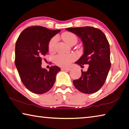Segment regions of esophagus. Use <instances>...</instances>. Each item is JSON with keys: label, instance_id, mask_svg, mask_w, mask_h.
<instances>
[{"label": "esophagus", "instance_id": "1", "mask_svg": "<svg viewBox=\"0 0 129 129\" xmlns=\"http://www.w3.org/2000/svg\"><path fill=\"white\" fill-rule=\"evenodd\" d=\"M62 71H71V68H61Z\"/></svg>", "mask_w": 129, "mask_h": 129}]
</instances>
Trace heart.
Returning a JSON list of instances; mask_svg holds the SVG:
<instances>
[{
    "mask_svg": "<svg viewBox=\"0 0 129 129\" xmlns=\"http://www.w3.org/2000/svg\"><path fill=\"white\" fill-rule=\"evenodd\" d=\"M62 38L64 40V41L67 43V44L70 45L72 43L77 41V36L75 34L72 33L71 32H66L64 33L62 35ZM57 42V37H54L52 38H51L48 44V48L49 50L51 52L53 51L56 47V43ZM75 56L73 54H69V55H62L60 54L58 55L55 58V61L56 64L59 65V66L62 67H67L69 66L71 64V63L75 59Z\"/></svg>",
    "mask_w": 129,
    "mask_h": 129,
    "instance_id": "b5f03b06",
    "label": "heart"
}]
</instances>
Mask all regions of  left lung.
Listing matches in <instances>:
<instances>
[{
  "mask_svg": "<svg viewBox=\"0 0 129 129\" xmlns=\"http://www.w3.org/2000/svg\"><path fill=\"white\" fill-rule=\"evenodd\" d=\"M82 41L84 54L76 63L81 67L89 65L86 72L81 71L79 79L73 81L76 88L81 92L93 93L105 83L111 67L110 45L101 30L91 26L67 28Z\"/></svg>",
  "mask_w": 129,
  "mask_h": 129,
  "instance_id": "obj_1",
  "label": "left lung"
}]
</instances>
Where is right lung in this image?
Here are the masks:
<instances>
[{"label": "right lung", "instance_id": "right-lung-1", "mask_svg": "<svg viewBox=\"0 0 129 129\" xmlns=\"http://www.w3.org/2000/svg\"><path fill=\"white\" fill-rule=\"evenodd\" d=\"M60 31L43 26H30L22 31L16 42V67L23 85L34 93L49 91L61 71L57 66L51 67L49 71L41 67L42 57L48 52L49 42Z\"/></svg>", "mask_w": 129, "mask_h": 129}]
</instances>
